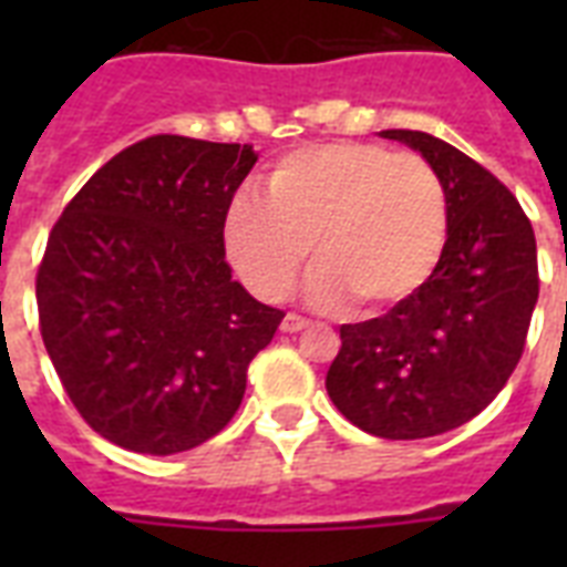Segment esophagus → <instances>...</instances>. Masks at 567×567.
<instances>
[{"mask_svg":"<svg viewBox=\"0 0 567 567\" xmlns=\"http://www.w3.org/2000/svg\"><path fill=\"white\" fill-rule=\"evenodd\" d=\"M309 327V320L300 318V315H285L282 318V332H288V336H293V332H302V329Z\"/></svg>","mask_w":567,"mask_h":567,"instance_id":"obj_1","label":"esophagus"}]
</instances>
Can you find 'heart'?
<instances>
[{
	"instance_id": "heart-1",
	"label": "heart",
	"mask_w": 567,
	"mask_h": 567,
	"mask_svg": "<svg viewBox=\"0 0 567 567\" xmlns=\"http://www.w3.org/2000/svg\"><path fill=\"white\" fill-rule=\"evenodd\" d=\"M265 194L235 196L223 217L226 256L261 300H282L315 244L309 300L379 315L421 293L447 249V188L421 155L364 141L300 146L270 167Z\"/></svg>"
}]
</instances>
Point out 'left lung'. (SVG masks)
Wrapping results in <instances>:
<instances>
[{
	"label": "left lung",
	"instance_id": "left-lung-1",
	"mask_svg": "<svg viewBox=\"0 0 567 567\" xmlns=\"http://www.w3.org/2000/svg\"><path fill=\"white\" fill-rule=\"evenodd\" d=\"M379 135L439 171L447 249L412 300L341 327L327 391L359 430L414 441L476 417L515 371L538 300L536 235L506 185L456 146L412 128Z\"/></svg>",
	"mask_w": 567,
	"mask_h": 567
}]
</instances>
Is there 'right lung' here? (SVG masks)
<instances>
[{
  "label": "right lung",
  "mask_w": 567,
  "mask_h": 567,
  "mask_svg": "<svg viewBox=\"0 0 567 567\" xmlns=\"http://www.w3.org/2000/svg\"><path fill=\"white\" fill-rule=\"evenodd\" d=\"M258 155L182 135L102 164L55 223L38 270L40 336L102 439L173 456L226 426L285 311L231 279L223 217Z\"/></svg>",
  "instance_id": "1"
}]
</instances>
